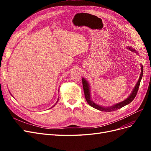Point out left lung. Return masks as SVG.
Listing matches in <instances>:
<instances>
[{
  "label": "left lung",
  "instance_id": "obj_1",
  "mask_svg": "<svg viewBox=\"0 0 151 151\" xmlns=\"http://www.w3.org/2000/svg\"><path fill=\"white\" fill-rule=\"evenodd\" d=\"M129 49H130L132 52H136L135 50H134V49H132L131 48H129ZM142 76H143V67L141 66V74L140 76V77H139L137 83L133 91H132V93L129 96V97L121 103H117L111 107H108V108H104L102 106H99V105L95 104L93 101H91V96H90V91H89V84L85 79L83 78L82 79V82H83V86L84 92V95H85V98H86V101L88 103V104L90 105L91 106L97 109H98V110H101L103 111H108V112L117 110V109H120L123 106H125V105L130 103L134 99V98H135L136 95H137V92H138L139 88L140 83V81H141L142 78Z\"/></svg>",
  "mask_w": 151,
  "mask_h": 151
}]
</instances>
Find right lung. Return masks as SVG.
Returning <instances> with one entry per match:
<instances>
[{
    "label": "right lung",
    "mask_w": 151,
    "mask_h": 151,
    "mask_svg": "<svg viewBox=\"0 0 151 151\" xmlns=\"http://www.w3.org/2000/svg\"><path fill=\"white\" fill-rule=\"evenodd\" d=\"M57 102H58V101H57ZM54 106H55V105H54Z\"/></svg>",
    "instance_id": "1"
}]
</instances>
